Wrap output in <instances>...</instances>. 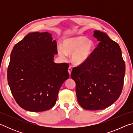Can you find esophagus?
I'll use <instances>...</instances> for the list:
<instances>
[{"instance_id": "obj_1", "label": "esophagus", "mask_w": 133, "mask_h": 133, "mask_svg": "<svg viewBox=\"0 0 133 133\" xmlns=\"http://www.w3.org/2000/svg\"><path fill=\"white\" fill-rule=\"evenodd\" d=\"M71 71H72L71 67H69V69H68V71H69V73L70 75V74H71Z\"/></svg>"}]
</instances>
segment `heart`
I'll list each match as a JSON object with an SVG mask.
<instances>
[{"label": "heart", "instance_id": "obj_1", "mask_svg": "<svg viewBox=\"0 0 133 133\" xmlns=\"http://www.w3.org/2000/svg\"><path fill=\"white\" fill-rule=\"evenodd\" d=\"M94 44L91 40H87L85 36L67 38L62 42V48L57 49L60 57L65 58L67 55H71V62L76 65L86 63L93 53Z\"/></svg>", "mask_w": 133, "mask_h": 133}]
</instances>
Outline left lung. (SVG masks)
Wrapping results in <instances>:
<instances>
[{
    "instance_id": "left-lung-1",
    "label": "left lung",
    "mask_w": 133,
    "mask_h": 133,
    "mask_svg": "<svg viewBox=\"0 0 133 133\" xmlns=\"http://www.w3.org/2000/svg\"><path fill=\"white\" fill-rule=\"evenodd\" d=\"M93 36L100 42L90 59L74 67L77 101L84 109H104L117 100L122 91L125 66L120 46L99 30Z\"/></svg>"
}]
</instances>
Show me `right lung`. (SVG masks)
Masks as SVG:
<instances>
[{"label": "right lung", "mask_w": 133, "mask_h": 133, "mask_svg": "<svg viewBox=\"0 0 133 133\" xmlns=\"http://www.w3.org/2000/svg\"><path fill=\"white\" fill-rule=\"evenodd\" d=\"M57 54V43L48 32L30 33L15 44L8 82L22 109L40 112L55 105L60 87L69 77V64L54 62Z\"/></svg>", "instance_id": "add662e5"}]
</instances>
